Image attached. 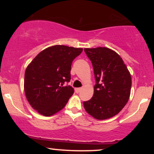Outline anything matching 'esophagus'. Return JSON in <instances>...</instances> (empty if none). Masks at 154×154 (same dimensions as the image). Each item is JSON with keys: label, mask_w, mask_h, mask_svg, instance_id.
I'll use <instances>...</instances> for the list:
<instances>
[{"label": "esophagus", "mask_w": 154, "mask_h": 154, "mask_svg": "<svg viewBox=\"0 0 154 154\" xmlns=\"http://www.w3.org/2000/svg\"><path fill=\"white\" fill-rule=\"evenodd\" d=\"M81 90H82V88H75V92L77 93H79V92L81 91Z\"/></svg>", "instance_id": "obj_1"}]
</instances>
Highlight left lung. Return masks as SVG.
<instances>
[{
	"label": "left lung",
	"mask_w": 154,
	"mask_h": 154,
	"mask_svg": "<svg viewBox=\"0 0 154 154\" xmlns=\"http://www.w3.org/2000/svg\"><path fill=\"white\" fill-rule=\"evenodd\" d=\"M84 51L93 64L96 82L93 98L83 102L85 109L96 119L113 117L130 98V72L119 55L111 49L98 47Z\"/></svg>",
	"instance_id": "8db88e82"
}]
</instances>
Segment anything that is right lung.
I'll return each mask as SVG.
<instances>
[{"label":"right lung","instance_id":"right-lung-1","mask_svg":"<svg viewBox=\"0 0 154 154\" xmlns=\"http://www.w3.org/2000/svg\"><path fill=\"white\" fill-rule=\"evenodd\" d=\"M82 51L78 48L54 45L39 53L26 67V98L39 114L52 116L66 106L74 89L64 83L71 79L72 63Z\"/></svg>","mask_w":154,"mask_h":154}]
</instances>
